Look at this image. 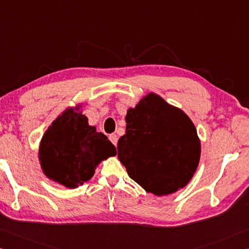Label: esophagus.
Returning <instances> with one entry per match:
<instances>
[{"label":"esophagus","instance_id":"esophagus-1","mask_svg":"<svg viewBox=\"0 0 249 249\" xmlns=\"http://www.w3.org/2000/svg\"><path fill=\"white\" fill-rule=\"evenodd\" d=\"M109 140H110V142L112 143L113 145H117V142H118V138H117V136L116 134H110V136H109Z\"/></svg>","mask_w":249,"mask_h":249}]
</instances>
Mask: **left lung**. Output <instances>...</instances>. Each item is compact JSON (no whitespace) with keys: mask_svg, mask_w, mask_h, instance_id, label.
<instances>
[{"mask_svg":"<svg viewBox=\"0 0 249 249\" xmlns=\"http://www.w3.org/2000/svg\"><path fill=\"white\" fill-rule=\"evenodd\" d=\"M118 159L147 193L166 196L184 188L198 167L201 145L195 124L181 110L150 93L125 116Z\"/></svg>","mask_w":249,"mask_h":249,"instance_id":"1","label":"left lung"}]
</instances>
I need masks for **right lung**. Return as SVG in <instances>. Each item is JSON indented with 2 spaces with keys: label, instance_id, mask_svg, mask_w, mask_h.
<instances>
[{
  "label": "right lung",
  "instance_id": "right-lung-1",
  "mask_svg": "<svg viewBox=\"0 0 249 249\" xmlns=\"http://www.w3.org/2000/svg\"><path fill=\"white\" fill-rule=\"evenodd\" d=\"M115 155V145L89 124L78 106L68 108L52 122L39 146L45 175L71 189L89 180L97 165Z\"/></svg>",
  "mask_w": 249,
  "mask_h": 249
}]
</instances>
